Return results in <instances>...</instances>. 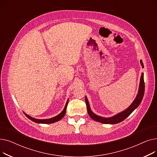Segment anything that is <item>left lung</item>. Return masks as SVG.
Instances as JSON below:
<instances>
[{
  "label": "left lung",
  "mask_w": 157,
  "mask_h": 157,
  "mask_svg": "<svg viewBox=\"0 0 157 157\" xmlns=\"http://www.w3.org/2000/svg\"><path fill=\"white\" fill-rule=\"evenodd\" d=\"M141 64L142 65V67H144V65L143 63V61H140ZM144 74H141V79H140V83H139V91L138 94L135 98L134 102L131 104V105L128 107L127 109L124 110L123 111L114 115V116L110 117V118H104L101 117L100 116H98V115L94 114L91 109H90V104L88 101V98L86 97H85V102L86 104V108H87V111L92 119L94 120L95 121H97L98 122H101L102 123H105V124H117L122 121L124 120L125 118H127L129 115L132 113L137 107L141 104L143 98L144 97Z\"/></svg>",
  "instance_id": "left-lung-1"
}]
</instances>
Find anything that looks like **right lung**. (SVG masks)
Here are the masks:
<instances>
[{
	"label": "right lung",
	"mask_w": 157,
	"mask_h": 157,
	"mask_svg": "<svg viewBox=\"0 0 157 157\" xmlns=\"http://www.w3.org/2000/svg\"><path fill=\"white\" fill-rule=\"evenodd\" d=\"M68 101H69V99L67 100V102H66V104L65 105V108L63 109V110L59 114H58L57 116L53 117V118H49V119H43V120H40V119H36V118H32L30 116H29L28 114H27L26 113L24 114H25V116L29 118L30 119V120H32V121H34L36 123H45V124H49V123H55V122H56L60 120L63 117L64 115L65 114V113H66V109H67V104H68Z\"/></svg>",
	"instance_id": "right-lung-1"
}]
</instances>
